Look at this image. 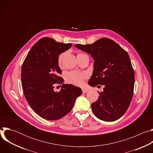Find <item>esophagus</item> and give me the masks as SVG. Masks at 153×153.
Returning <instances> with one entry per match:
<instances>
[{"mask_svg":"<svg viewBox=\"0 0 153 153\" xmlns=\"http://www.w3.org/2000/svg\"><path fill=\"white\" fill-rule=\"evenodd\" d=\"M87 91H88V90H86V89H82V92H83V93H86Z\"/></svg>","mask_w":153,"mask_h":153,"instance_id":"esophagus-1","label":"esophagus"}]
</instances>
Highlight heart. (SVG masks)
<instances>
[{
	"label": "heart",
	"mask_w": 153,
	"mask_h": 153,
	"mask_svg": "<svg viewBox=\"0 0 153 153\" xmlns=\"http://www.w3.org/2000/svg\"><path fill=\"white\" fill-rule=\"evenodd\" d=\"M64 56H65L64 53L60 54L59 56L58 64L59 66H60L62 64ZM86 78H87V75L85 73H79L77 71H70L66 74V76H65V80H66V82H68V83L73 84L74 85L82 86L84 83L85 80Z\"/></svg>",
	"instance_id": "1"
}]
</instances>
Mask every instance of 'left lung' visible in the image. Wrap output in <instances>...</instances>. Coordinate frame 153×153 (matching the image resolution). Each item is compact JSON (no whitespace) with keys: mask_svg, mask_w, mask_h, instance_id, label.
I'll use <instances>...</instances> for the list:
<instances>
[{"mask_svg":"<svg viewBox=\"0 0 153 153\" xmlns=\"http://www.w3.org/2000/svg\"><path fill=\"white\" fill-rule=\"evenodd\" d=\"M75 47L90 54L94 61L88 84L105 85L103 91L99 92L97 100L91 104L93 113L103 121L117 120L125 114L133 96L134 72L128 54L116 42L106 37L92 44Z\"/></svg>","mask_w":153,"mask_h":153,"instance_id":"obj_1","label":"left lung"}]
</instances>
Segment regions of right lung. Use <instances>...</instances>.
I'll use <instances>...</instances> for the list:
<instances>
[{
  "label": "right lung",
  "instance_id": "obj_1",
  "mask_svg": "<svg viewBox=\"0 0 153 153\" xmlns=\"http://www.w3.org/2000/svg\"><path fill=\"white\" fill-rule=\"evenodd\" d=\"M71 43L57 42L43 37L32 47L21 70L24 96L33 111L42 118L58 120L66 116L82 94V90L71 84L62 83L61 91L53 90L55 84L63 82L59 56L68 50Z\"/></svg>",
  "mask_w": 153,
  "mask_h": 153
}]
</instances>
